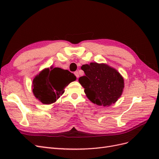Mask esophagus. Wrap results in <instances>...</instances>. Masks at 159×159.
Here are the masks:
<instances>
[{
	"label": "esophagus",
	"instance_id": "34e87169",
	"mask_svg": "<svg viewBox=\"0 0 159 159\" xmlns=\"http://www.w3.org/2000/svg\"><path fill=\"white\" fill-rule=\"evenodd\" d=\"M74 74H75V75L76 76V78H79L80 75H79V73H78V71H75V72H74Z\"/></svg>",
	"mask_w": 159,
	"mask_h": 159
}]
</instances>
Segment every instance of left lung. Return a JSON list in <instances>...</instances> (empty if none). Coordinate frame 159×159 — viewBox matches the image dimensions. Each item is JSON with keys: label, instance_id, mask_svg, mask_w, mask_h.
Here are the masks:
<instances>
[{"label": "left lung", "instance_id": "8db88e82", "mask_svg": "<svg viewBox=\"0 0 159 159\" xmlns=\"http://www.w3.org/2000/svg\"><path fill=\"white\" fill-rule=\"evenodd\" d=\"M85 75L79 78L88 99L101 106L117 102L123 92L124 80L119 72L104 64L91 62L81 67Z\"/></svg>", "mask_w": 159, "mask_h": 159}]
</instances>
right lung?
<instances>
[{"label": "right lung", "mask_w": 159, "mask_h": 159, "mask_svg": "<svg viewBox=\"0 0 159 159\" xmlns=\"http://www.w3.org/2000/svg\"><path fill=\"white\" fill-rule=\"evenodd\" d=\"M75 80L70 71L51 67L42 70L34 79V95L42 103H52L64 93L66 86Z\"/></svg>", "instance_id": "obj_1"}]
</instances>
